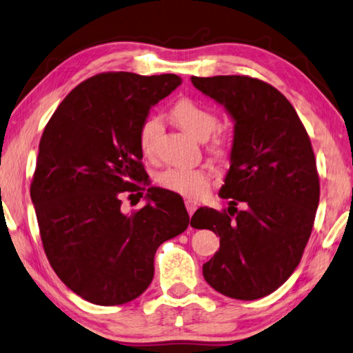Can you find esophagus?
<instances>
[{
    "label": "esophagus",
    "mask_w": 353,
    "mask_h": 353,
    "mask_svg": "<svg viewBox=\"0 0 353 353\" xmlns=\"http://www.w3.org/2000/svg\"><path fill=\"white\" fill-rule=\"evenodd\" d=\"M185 207H187L188 214L191 216L197 210V202L193 201V199H185Z\"/></svg>",
    "instance_id": "1"
}]
</instances>
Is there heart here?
Returning <instances> with one entry per match:
<instances>
[{
    "mask_svg": "<svg viewBox=\"0 0 353 353\" xmlns=\"http://www.w3.org/2000/svg\"><path fill=\"white\" fill-rule=\"evenodd\" d=\"M172 117L185 132L197 140H207L216 131L219 120L207 108L191 99H181L172 106ZM163 123L157 115L146 119L139 130V146L146 157L154 156L157 140L162 134ZM222 151V143H216ZM159 183L163 188L179 194L199 197L210 187V172L203 168H168L159 174Z\"/></svg>",
    "mask_w": 353,
    "mask_h": 353,
    "instance_id": "b5f03b06",
    "label": "heart"
}]
</instances>
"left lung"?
I'll list each match as a JSON object with an SVG mask.
<instances>
[{
	"instance_id": "obj_1",
	"label": "left lung",
	"mask_w": 353,
	"mask_h": 353,
	"mask_svg": "<svg viewBox=\"0 0 353 353\" xmlns=\"http://www.w3.org/2000/svg\"><path fill=\"white\" fill-rule=\"evenodd\" d=\"M234 121L230 170L219 196L227 211L199 208L191 227L208 228L221 247L203 278L225 296L273 293L298 267L319 202L316 160L304 125L278 89L245 75L191 77ZM238 201L246 210L238 212Z\"/></svg>"
}]
</instances>
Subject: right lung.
<instances>
[{"label":"right lung","instance_id":"obj_1","mask_svg":"<svg viewBox=\"0 0 353 353\" xmlns=\"http://www.w3.org/2000/svg\"><path fill=\"white\" fill-rule=\"evenodd\" d=\"M176 74L105 72L70 91L40 140L30 197L48 259L63 283L97 305L140 296L154 254L188 227L182 197L150 187L145 207L121 211L120 196L143 197L139 130L181 85Z\"/></svg>","mask_w":353,"mask_h":353}]
</instances>
